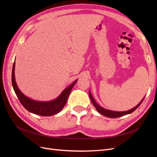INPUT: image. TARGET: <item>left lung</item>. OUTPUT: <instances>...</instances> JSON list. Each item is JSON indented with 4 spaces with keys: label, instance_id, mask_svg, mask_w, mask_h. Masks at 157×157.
<instances>
[{
    "label": "left lung",
    "instance_id": "1",
    "mask_svg": "<svg viewBox=\"0 0 157 157\" xmlns=\"http://www.w3.org/2000/svg\"><path fill=\"white\" fill-rule=\"evenodd\" d=\"M89 96H90V99H91L92 103H93V105L95 107V108L96 109V110L99 113L101 114V115L105 116V117H109V118H117V117L124 116L126 115H128V114L132 113V112H134L136 110V109L141 105V103H142V101H143L144 99V98L140 102L139 104H137V105L136 107H134V108H132V109H130V110H128V111H121L120 112V111H114L108 110V109H105L103 108L102 107L99 106L98 104L96 102V101L94 100V99L93 98L92 94H91V93H90V91H89Z\"/></svg>",
    "mask_w": 157,
    "mask_h": 157
}]
</instances>
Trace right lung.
<instances>
[{"label": "right lung", "mask_w": 157, "mask_h": 157, "mask_svg": "<svg viewBox=\"0 0 157 157\" xmlns=\"http://www.w3.org/2000/svg\"><path fill=\"white\" fill-rule=\"evenodd\" d=\"M15 61L13 65L12 73V83L14 92H15L17 98L20 100L21 105L24 107L28 111L33 114L40 116H52L55 114L58 113L62 110L64 107L67 98L71 93V90L75 83L77 82L76 80L74 82L71 84L69 86L63 90V91L61 93L59 96L56 99L50 101H38L33 100L28 97L25 96L17 87V85L15 80Z\"/></svg>", "instance_id": "right-lung-1"}]
</instances>
